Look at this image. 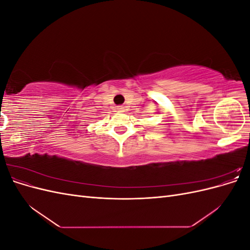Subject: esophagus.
<instances>
[{
	"label": "esophagus",
	"instance_id": "esophagus-1",
	"mask_svg": "<svg viewBox=\"0 0 250 250\" xmlns=\"http://www.w3.org/2000/svg\"><path fill=\"white\" fill-rule=\"evenodd\" d=\"M118 110L119 111H124L125 110V106H123V105H119V106H117Z\"/></svg>",
	"mask_w": 250,
	"mask_h": 250
}]
</instances>
